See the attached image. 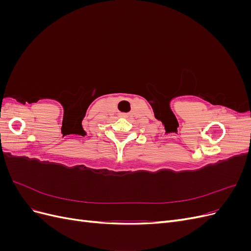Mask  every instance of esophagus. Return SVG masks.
<instances>
[{"mask_svg":"<svg viewBox=\"0 0 251 251\" xmlns=\"http://www.w3.org/2000/svg\"><path fill=\"white\" fill-rule=\"evenodd\" d=\"M121 116H126V115H125V114H123V115H121Z\"/></svg>","mask_w":251,"mask_h":251,"instance_id":"esophagus-1","label":"esophagus"}]
</instances>
